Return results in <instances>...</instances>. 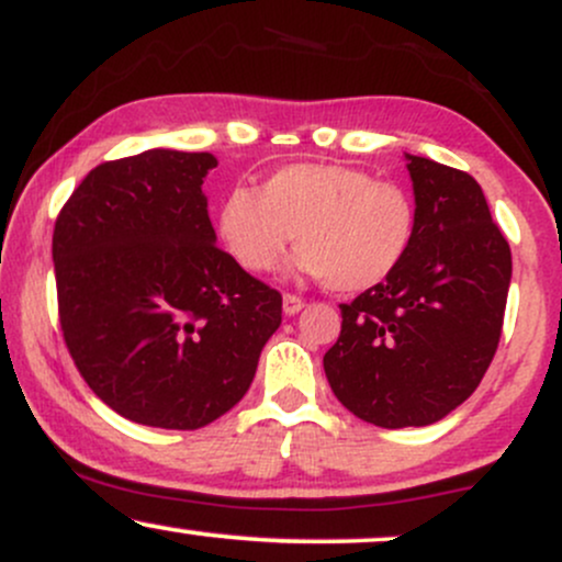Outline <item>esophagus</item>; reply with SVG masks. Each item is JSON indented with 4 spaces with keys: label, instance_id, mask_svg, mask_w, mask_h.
I'll list each match as a JSON object with an SVG mask.
<instances>
[{
    "label": "esophagus",
    "instance_id": "34e87169",
    "mask_svg": "<svg viewBox=\"0 0 562 562\" xmlns=\"http://www.w3.org/2000/svg\"><path fill=\"white\" fill-rule=\"evenodd\" d=\"M303 308V299L301 295H295V293H285L282 295V312L288 314V317H293V314H299Z\"/></svg>",
    "mask_w": 562,
    "mask_h": 562
}]
</instances>
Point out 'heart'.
I'll return each instance as SVG.
<instances>
[{"label": "heart", "mask_w": 562, "mask_h": 562, "mask_svg": "<svg viewBox=\"0 0 562 562\" xmlns=\"http://www.w3.org/2000/svg\"><path fill=\"white\" fill-rule=\"evenodd\" d=\"M417 227L406 187L344 164L282 166L261 190L232 187L216 211L218 240L243 269L269 272L295 240V269L335 293L391 280L415 248Z\"/></svg>", "instance_id": "1"}]
</instances>
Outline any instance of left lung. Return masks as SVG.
Listing matches in <instances>:
<instances>
[{
	"label": "left lung",
	"mask_w": 562,
	"mask_h": 562,
	"mask_svg": "<svg viewBox=\"0 0 562 562\" xmlns=\"http://www.w3.org/2000/svg\"><path fill=\"white\" fill-rule=\"evenodd\" d=\"M417 240L391 280L340 303L325 353L338 402L378 428H420L479 389L505 322L509 245L481 184L451 166L406 156Z\"/></svg>",
	"instance_id": "1"
}]
</instances>
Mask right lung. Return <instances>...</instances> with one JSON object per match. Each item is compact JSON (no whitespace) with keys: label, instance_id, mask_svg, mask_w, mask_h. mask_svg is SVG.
<instances>
[{"label":"right lung","instance_id":"1","mask_svg":"<svg viewBox=\"0 0 562 562\" xmlns=\"http://www.w3.org/2000/svg\"><path fill=\"white\" fill-rule=\"evenodd\" d=\"M211 153L105 160L55 222L57 314L81 378L126 420L195 430L250 389L282 295L224 254Z\"/></svg>","mask_w":562,"mask_h":562}]
</instances>
